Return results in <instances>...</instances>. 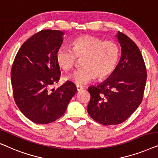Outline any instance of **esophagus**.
Here are the masks:
<instances>
[{
	"mask_svg": "<svg viewBox=\"0 0 158 158\" xmlns=\"http://www.w3.org/2000/svg\"><path fill=\"white\" fill-rule=\"evenodd\" d=\"M83 89H84V87H82V86H80V85H77V90L78 92L80 91V90Z\"/></svg>",
	"mask_w": 158,
	"mask_h": 158,
	"instance_id": "34e87169",
	"label": "esophagus"
}]
</instances>
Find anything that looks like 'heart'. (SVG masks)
<instances>
[{"instance_id":"b5f03b06","label":"heart","mask_w":158,"mask_h":158,"mask_svg":"<svg viewBox=\"0 0 158 158\" xmlns=\"http://www.w3.org/2000/svg\"><path fill=\"white\" fill-rule=\"evenodd\" d=\"M72 48L60 45L56 53L58 64L66 71L71 70L83 58L84 67L67 77L77 85H84L94 80L104 79L115 71L119 60L118 45L112 41H103L98 37L84 35L72 41Z\"/></svg>"}]
</instances>
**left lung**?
<instances>
[{"instance_id": "1", "label": "left lung", "mask_w": 158, "mask_h": 158, "mask_svg": "<svg viewBox=\"0 0 158 158\" xmlns=\"http://www.w3.org/2000/svg\"><path fill=\"white\" fill-rule=\"evenodd\" d=\"M116 37L121 56L115 71L102 83L88 88L91 95L88 113L105 126L123 123L136 110L147 80L146 66L137 45L120 31Z\"/></svg>"}]
</instances>
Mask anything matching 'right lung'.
Returning a JSON list of instances; mask_svg holds the SVG:
<instances>
[{"label": "right lung", "instance_id": "add662e5", "mask_svg": "<svg viewBox=\"0 0 158 158\" xmlns=\"http://www.w3.org/2000/svg\"><path fill=\"white\" fill-rule=\"evenodd\" d=\"M64 32L45 29L29 38L14 58L10 77L14 98L23 114L34 123L47 124L66 112L77 87L67 81L52 89L60 79L59 65L56 59L62 45Z\"/></svg>", "mask_w": 158, "mask_h": 158}]
</instances>
